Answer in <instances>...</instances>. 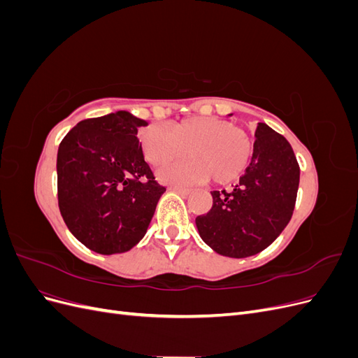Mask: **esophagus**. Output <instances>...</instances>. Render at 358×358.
<instances>
[{
    "mask_svg": "<svg viewBox=\"0 0 358 358\" xmlns=\"http://www.w3.org/2000/svg\"><path fill=\"white\" fill-rule=\"evenodd\" d=\"M170 189H171V191H175V192H178V194H180V196H188V194L191 192V189H188V188H182V187H171Z\"/></svg>",
    "mask_w": 358,
    "mask_h": 358,
    "instance_id": "esophagus-1",
    "label": "esophagus"
}]
</instances>
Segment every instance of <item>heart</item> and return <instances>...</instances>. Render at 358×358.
I'll list each match as a JSON object with an SVG mask.
<instances>
[{
    "label": "heart",
    "mask_w": 358,
    "mask_h": 358,
    "mask_svg": "<svg viewBox=\"0 0 358 358\" xmlns=\"http://www.w3.org/2000/svg\"><path fill=\"white\" fill-rule=\"evenodd\" d=\"M145 159L154 167L192 157L185 164L159 171V179L169 183L204 182L230 185L241 179L252 159V142L243 129L227 119L191 116L169 129L148 125L138 134Z\"/></svg>",
    "instance_id": "1"
}]
</instances>
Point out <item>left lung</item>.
Masks as SVG:
<instances>
[{
	"label": "left lung",
	"mask_w": 358,
	"mask_h": 358,
	"mask_svg": "<svg viewBox=\"0 0 358 358\" xmlns=\"http://www.w3.org/2000/svg\"><path fill=\"white\" fill-rule=\"evenodd\" d=\"M299 180L300 169L287 138L258 122L245 175L231 191H212V209L196 218L203 242L231 258L262 252L289 222Z\"/></svg>",
	"instance_id": "obj_1"
}]
</instances>
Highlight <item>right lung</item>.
<instances>
[{"mask_svg": "<svg viewBox=\"0 0 358 358\" xmlns=\"http://www.w3.org/2000/svg\"><path fill=\"white\" fill-rule=\"evenodd\" d=\"M125 110L80 121L58 148V206L71 234L103 255L127 252L150 224L166 188L143 158Z\"/></svg>", "mask_w": 358, "mask_h": 358, "instance_id": "right-lung-1", "label": "right lung"}]
</instances>
